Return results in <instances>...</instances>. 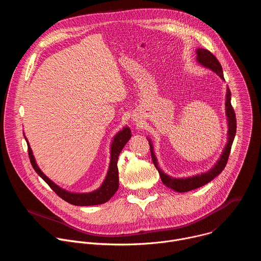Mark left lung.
Here are the masks:
<instances>
[{
  "instance_id": "8db88e82",
  "label": "left lung",
  "mask_w": 261,
  "mask_h": 261,
  "mask_svg": "<svg viewBox=\"0 0 261 261\" xmlns=\"http://www.w3.org/2000/svg\"><path fill=\"white\" fill-rule=\"evenodd\" d=\"M196 55H197V62L205 67L211 69L212 71H214L218 76L221 77V80L224 81V75H223V71H222V67L221 64L219 63V61L217 60V58L207 49H203V48H198L196 50ZM225 107H226V117H227V123H228V133H227V143L225 145V148L223 150L222 155L220 156L219 160L216 162V164L206 172H202L200 174L197 175H193V176H188V177H180V178H176V177H172L171 175H168L166 173H164V171L159 167L158 165V161L157 158L154 154V146L152 143V140L150 138L148 139V142H150V146H151V156H152V160L153 163L155 165V167L158 169V172L160 174V177L162 179V182L167 186L168 188L182 193V192H188L194 189H197L199 187H202L203 185L210 182L212 179H214L217 175H219L222 170L225 168L226 164H227V160L230 154V150H231V145L237 133V119H236V114L234 110L231 106V93L229 88L227 87V91H226V100H225Z\"/></svg>"
}]
</instances>
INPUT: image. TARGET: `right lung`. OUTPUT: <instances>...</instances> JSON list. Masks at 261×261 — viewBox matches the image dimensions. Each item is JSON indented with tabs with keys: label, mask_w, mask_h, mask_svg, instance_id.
Instances as JSON below:
<instances>
[{
	"label": "right lung",
	"mask_w": 261,
	"mask_h": 261,
	"mask_svg": "<svg viewBox=\"0 0 261 261\" xmlns=\"http://www.w3.org/2000/svg\"><path fill=\"white\" fill-rule=\"evenodd\" d=\"M24 138H25V136H24ZM130 138H131V130L129 127H124L123 130H121L120 132H118L116 134V136L114 137L113 143H111V147H110V163H109L106 177L97 190L89 192V193L69 192V191L59 187V186L57 184H55L51 179H49L41 171L39 166L37 165L35 157L32 152V148H31L27 138H25V141L28 143V152H29L30 161H31V164H32L33 168L35 169V171L43 178V180L62 199H64L65 201H67L73 205L86 206V205L102 204V203L108 201L118 191V189H119L118 159H119L121 151L123 150V147L126 145V143L129 141Z\"/></svg>",
	"instance_id": "right-lung-1"
}]
</instances>
